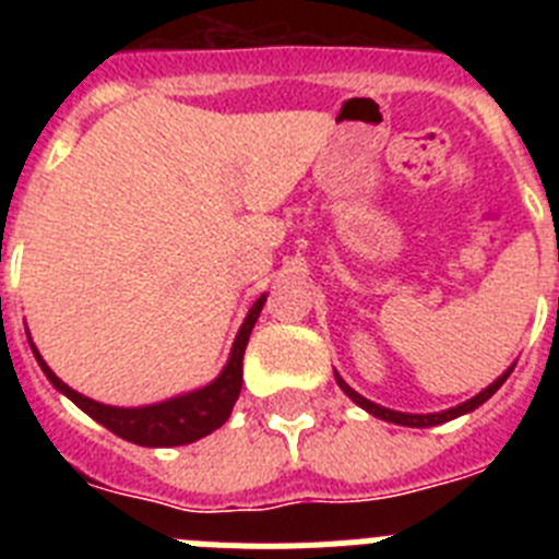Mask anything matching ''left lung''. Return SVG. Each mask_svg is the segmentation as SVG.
<instances>
[{
    "label": "left lung",
    "instance_id": "obj_1",
    "mask_svg": "<svg viewBox=\"0 0 559 559\" xmlns=\"http://www.w3.org/2000/svg\"><path fill=\"white\" fill-rule=\"evenodd\" d=\"M515 367H510L507 369V372L503 374H498L496 380H492L490 386L487 389H481V392L476 394V397H471V400H464V403H459V406H453V408H445V412H433V414H406V412H392V408H386V406H378V403H372V400H367L364 397V394H358L355 392L353 386H349L347 380L341 378L338 372H335V383H338L341 386V392L347 394L349 400H353L355 406H360L364 408V412H369L372 414V417H378V419H386V423H394V426H408V428H431V426H442V423H448V419H456V417H462V414H471V412H476L478 406H481V403H487V400L492 397V394L498 392V389L503 386V380L510 378V372Z\"/></svg>",
    "mask_w": 559,
    "mask_h": 559
}]
</instances>
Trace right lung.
<instances>
[{
  "instance_id": "right-lung-1",
  "label": "right lung",
  "mask_w": 559,
  "mask_h": 559,
  "mask_svg": "<svg viewBox=\"0 0 559 559\" xmlns=\"http://www.w3.org/2000/svg\"><path fill=\"white\" fill-rule=\"evenodd\" d=\"M265 294L251 305V310L246 313L243 324L237 330L235 344H231L229 360L226 367L221 369V374L206 386L195 389V392L179 394V397L162 400V403H153V406H140V408H120V406H106V403H97V400L86 397V394L75 392L72 386H67L61 378H58L52 369L47 367V360L41 358V353L33 347L38 367L47 374V380L61 394H67L72 403H75L81 412H86L88 417L97 419L100 426H106L108 431L117 433V437L128 439L133 445L142 448H173V445H190L195 439L206 437V433L218 431L229 419L231 408H235V400L243 386V353L246 344H249L251 328H254L257 316L263 310ZM29 338V335H27Z\"/></svg>"
}]
</instances>
